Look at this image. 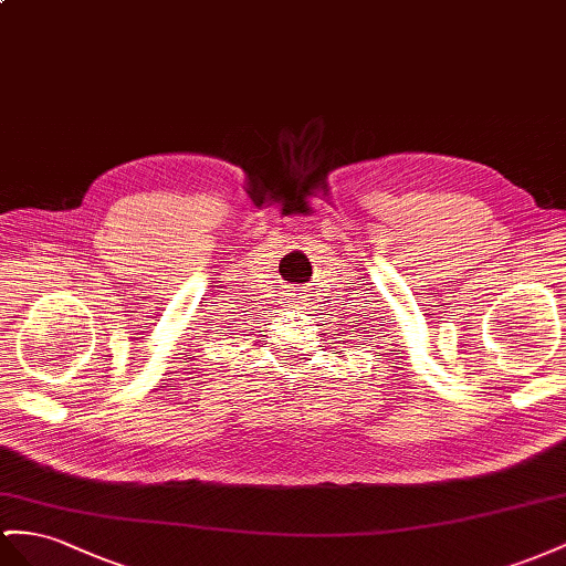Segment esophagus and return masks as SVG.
<instances>
[{
    "instance_id": "esophagus-1",
    "label": "esophagus",
    "mask_w": 566,
    "mask_h": 566,
    "mask_svg": "<svg viewBox=\"0 0 566 566\" xmlns=\"http://www.w3.org/2000/svg\"><path fill=\"white\" fill-rule=\"evenodd\" d=\"M306 303H308V298L303 296L301 289H294V292H292V306L294 308H306Z\"/></svg>"
}]
</instances>
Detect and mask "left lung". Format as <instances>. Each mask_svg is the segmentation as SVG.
I'll return each instance as SVG.
<instances>
[{"mask_svg":"<svg viewBox=\"0 0 566 566\" xmlns=\"http://www.w3.org/2000/svg\"><path fill=\"white\" fill-rule=\"evenodd\" d=\"M360 325H364V323H360V321H354V327H360ZM352 332H356V329H352ZM364 332H366V327H364Z\"/></svg>","mask_w":566,"mask_h":566,"instance_id":"8db88e82","label":"left lung"}]
</instances>
